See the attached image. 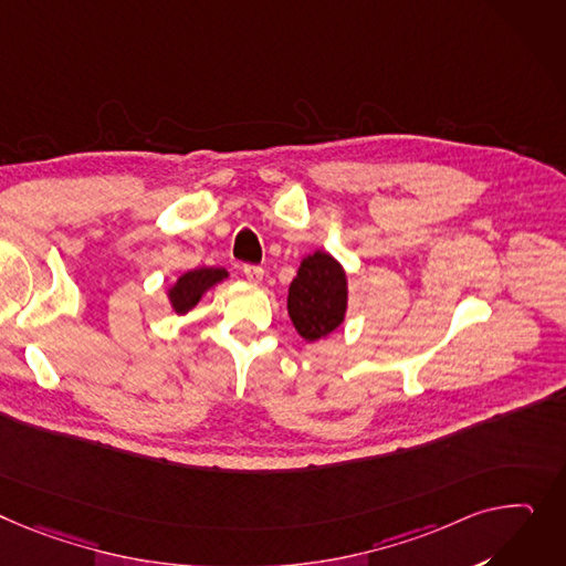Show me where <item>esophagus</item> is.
Wrapping results in <instances>:
<instances>
[{"label":"esophagus","instance_id":"1","mask_svg":"<svg viewBox=\"0 0 566 566\" xmlns=\"http://www.w3.org/2000/svg\"><path fill=\"white\" fill-rule=\"evenodd\" d=\"M243 275L248 282L259 284L263 280V269L261 266H243Z\"/></svg>","mask_w":566,"mask_h":566}]
</instances>
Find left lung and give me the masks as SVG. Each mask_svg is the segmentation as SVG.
I'll return each instance as SVG.
<instances>
[{"instance_id": "obj_1", "label": "left lung", "mask_w": 566, "mask_h": 566, "mask_svg": "<svg viewBox=\"0 0 566 566\" xmlns=\"http://www.w3.org/2000/svg\"><path fill=\"white\" fill-rule=\"evenodd\" d=\"M286 310L295 332L307 344L342 327L348 314V273L344 263L325 250L307 254L289 286Z\"/></svg>"}]
</instances>
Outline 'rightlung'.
I'll use <instances>...</instances> for the list:
<instances>
[{"label": "right lung", "instance_id": "1", "mask_svg": "<svg viewBox=\"0 0 566 566\" xmlns=\"http://www.w3.org/2000/svg\"><path fill=\"white\" fill-rule=\"evenodd\" d=\"M230 277V273L224 269H196L181 273L168 289H166V297L170 303V310L177 316H184L191 312L200 300L220 282H224Z\"/></svg>", "mask_w": 566, "mask_h": 566}]
</instances>
